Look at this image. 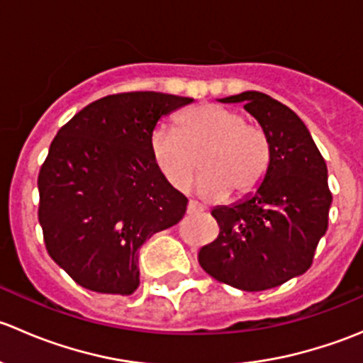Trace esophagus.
I'll return each instance as SVG.
<instances>
[{"label": "esophagus", "instance_id": "1", "mask_svg": "<svg viewBox=\"0 0 363 363\" xmlns=\"http://www.w3.org/2000/svg\"><path fill=\"white\" fill-rule=\"evenodd\" d=\"M205 208L202 207V205L200 203H196V202H193V200H189V203H188V214H200V212H203Z\"/></svg>", "mask_w": 363, "mask_h": 363}]
</instances>
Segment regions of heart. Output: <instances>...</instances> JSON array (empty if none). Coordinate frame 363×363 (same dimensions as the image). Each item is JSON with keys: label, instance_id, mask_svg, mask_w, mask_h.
Wrapping results in <instances>:
<instances>
[{"label": "heart", "instance_id": "1", "mask_svg": "<svg viewBox=\"0 0 363 363\" xmlns=\"http://www.w3.org/2000/svg\"><path fill=\"white\" fill-rule=\"evenodd\" d=\"M151 156L163 177L177 189H188L203 164L196 189L205 200H223L235 191L246 196L265 181L272 147L263 128L216 104L184 112L177 128L158 126L149 140Z\"/></svg>", "mask_w": 363, "mask_h": 363}]
</instances>
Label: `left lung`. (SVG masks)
<instances>
[{
	"label": "left lung",
	"mask_w": 363,
	"mask_h": 363,
	"mask_svg": "<svg viewBox=\"0 0 363 363\" xmlns=\"http://www.w3.org/2000/svg\"><path fill=\"white\" fill-rule=\"evenodd\" d=\"M221 101H244L269 137L272 160L252 195L211 212L219 235L200 250L199 263L219 283L263 291L313 265L332 203L327 163L300 117L269 94L246 91Z\"/></svg>",
	"instance_id": "1"
}]
</instances>
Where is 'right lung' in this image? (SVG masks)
Returning a JSON list of instances; mask_svg holds the SVG:
<instances>
[{
	"instance_id": "obj_1",
	"label": "right lung",
	"mask_w": 363,
	"mask_h": 363,
	"mask_svg": "<svg viewBox=\"0 0 363 363\" xmlns=\"http://www.w3.org/2000/svg\"><path fill=\"white\" fill-rule=\"evenodd\" d=\"M193 98L108 94L54 137L38 174V221L50 258L82 288L131 295L138 247L182 219L188 199L156 167L151 133Z\"/></svg>"
}]
</instances>
